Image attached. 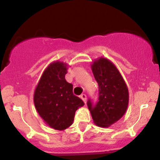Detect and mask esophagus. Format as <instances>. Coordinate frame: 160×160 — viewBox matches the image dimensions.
Masks as SVG:
<instances>
[{"instance_id":"34e87169","label":"esophagus","mask_w":160,"mask_h":160,"mask_svg":"<svg viewBox=\"0 0 160 160\" xmlns=\"http://www.w3.org/2000/svg\"><path fill=\"white\" fill-rule=\"evenodd\" d=\"M80 98H81V99L83 100V101L84 103L87 102V96L85 94H83H83L80 95Z\"/></svg>"}]
</instances>
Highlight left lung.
<instances>
[{
    "label": "left lung",
    "mask_w": 160,
    "mask_h": 160,
    "mask_svg": "<svg viewBox=\"0 0 160 160\" xmlns=\"http://www.w3.org/2000/svg\"><path fill=\"white\" fill-rule=\"evenodd\" d=\"M90 67L98 83L99 98L94 107L88 101V108L93 123L98 127L108 128L126 112L129 101L128 87L116 66L107 58L94 59Z\"/></svg>",
    "instance_id": "1"
}]
</instances>
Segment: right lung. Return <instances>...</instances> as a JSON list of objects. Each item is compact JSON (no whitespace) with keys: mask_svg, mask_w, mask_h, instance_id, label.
I'll return each mask as SVG.
<instances>
[{"mask_svg":"<svg viewBox=\"0 0 160 160\" xmlns=\"http://www.w3.org/2000/svg\"><path fill=\"white\" fill-rule=\"evenodd\" d=\"M68 64L56 60L43 71L34 92L35 109L45 123L55 130L62 131L73 123L77 109L83 101L72 93V84L65 75Z\"/></svg>","mask_w":160,"mask_h":160,"instance_id":"obj_1","label":"right lung"}]
</instances>
